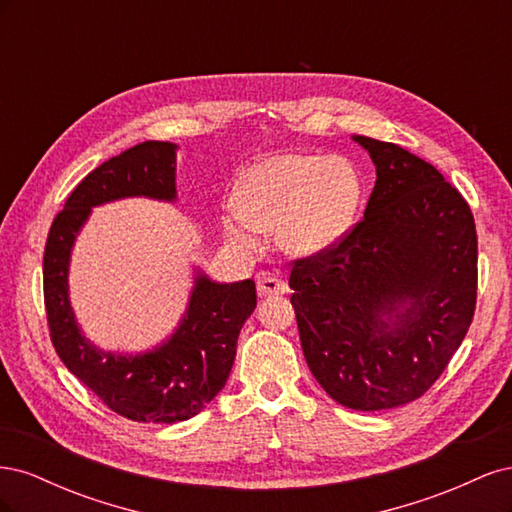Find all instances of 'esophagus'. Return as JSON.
I'll use <instances>...</instances> for the list:
<instances>
[{
	"label": "esophagus",
	"mask_w": 512,
	"mask_h": 512,
	"mask_svg": "<svg viewBox=\"0 0 512 512\" xmlns=\"http://www.w3.org/2000/svg\"><path fill=\"white\" fill-rule=\"evenodd\" d=\"M256 290H258V297H273V294L288 292V286L282 277H277L269 271H260L256 275Z\"/></svg>",
	"instance_id": "1"
}]
</instances>
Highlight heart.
Instances as JSON below:
<instances>
[{
	"instance_id": "obj_1",
	"label": "heart",
	"mask_w": 512,
	"mask_h": 512,
	"mask_svg": "<svg viewBox=\"0 0 512 512\" xmlns=\"http://www.w3.org/2000/svg\"><path fill=\"white\" fill-rule=\"evenodd\" d=\"M361 200L363 179L350 160L273 153L243 175L222 224L243 250L260 247L262 232H277L286 254L307 258L348 237Z\"/></svg>"
}]
</instances>
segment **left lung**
Segmentation results:
<instances>
[{
  "mask_svg": "<svg viewBox=\"0 0 512 512\" xmlns=\"http://www.w3.org/2000/svg\"><path fill=\"white\" fill-rule=\"evenodd\" d=\"M376 166L363 220L297 260L290 303L314 378L337 404L389 410L438 380L476 305V226L463 196L399 145L352 136Z\"/></svg>",
  "mask_w": 512,
  "mask_h": 512,
  "instance_id": "left-lung-1",
  "label": "left lung"
}]
</instances>
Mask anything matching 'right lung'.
I'll return each instance as SVG.
<instances>
[{"label": "right lung", "mask_w": 512, "mask_h": 512, "mask_svg": "<svg viewBox=\"0 0 512 512\" xmlns=\"http://www.w3.org/2000/svg\"><path fill=\"white\" fill-rule=\"evenodd\" d=\"M177 145L147 141L98 166L76 185L44 247V305L59 359L113 412L138 423L188 421L218 395L235 363L256 284L215 282L194 267L185 312L166 339L143 352L89 342L70 303V258L91 209L123 198L177 203Z\"/></svg>", "instance_id": "obj_1"}]
</instances>
